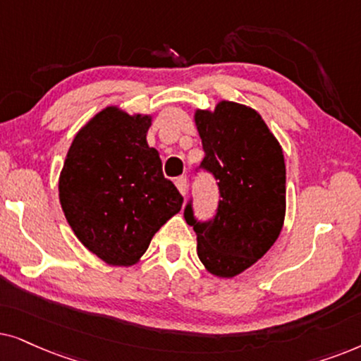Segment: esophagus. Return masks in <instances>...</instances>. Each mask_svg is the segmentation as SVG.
I'll use <instances>...</instances> for the list:
<instances>
[{
    "label": "esophagus",
    "instance_id": "esophagus-1",
    "mask_svg": "<svg viewBox=\"0 0 361 361\" xmlns=\"http://www.w3.org/2000/svg\"><path fill=\"white\" fill-rule=\"evenodd\" d=\"M175 185H176L178 191H180V193L183 195V196H186V193H188V181H186V178H185V176L176 178Z\"/></svg>",
    "mask_w": 361,
    "mask_h": 361
}]
</instances>
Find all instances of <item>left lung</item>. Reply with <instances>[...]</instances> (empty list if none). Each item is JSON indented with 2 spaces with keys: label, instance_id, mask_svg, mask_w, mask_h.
Wrapping results in <instances>:
<instances>
[{
  "label": "left lung",
  "instance_id": "obj_1",
  "mask_svg": "<svg viewBox=\"0 0 361 361\" xmlns=\"http://www.w3.org/2000/svg\"><path fill=\"white\" fill-rule=\"evenodd\" d=\"M203 143L200 168L213 173L219 204L211 221L186 223L198 238V257L206 271L231 279L257 262L281 234L286 216V163L281 143L261 115L247 105L221 100L214 110H196Z\"/></svg>",
  "mask_w": 361,
  "mask_h": 361
}]
</instances>
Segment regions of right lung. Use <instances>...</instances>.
<instances>
[{"mask_svg": "<svg viewBox=\"0 0 361 361\" xmlns=\"http://www.w3.org/2000/svg\"><path fill=\"white\" fill-rule=\"evenodd\" d=\"M150 125L152 115L105 107L77 132L62 166L59 201L67 223L109 266L140 261L183 204L163 176L158 152L148 147Z\"/></svg>", "mask_w": 361, "mask_h": 361, "instance_id": "add662e5", "label": "right lung"}]
</instances>
